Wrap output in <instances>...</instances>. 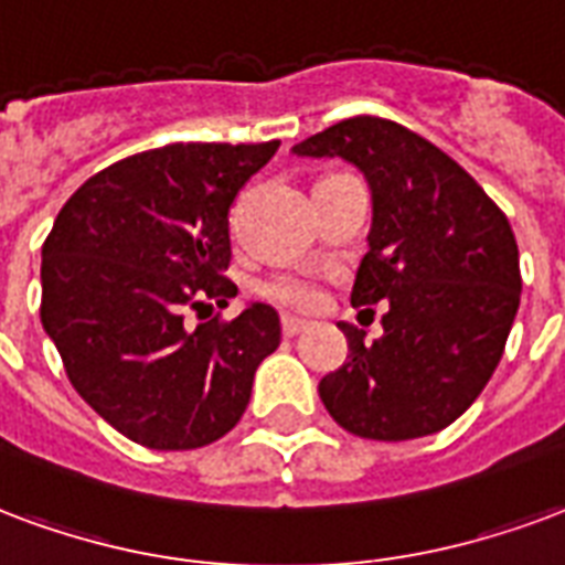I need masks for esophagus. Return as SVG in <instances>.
Segmentation results:
<instances>
[{
  "label": "esophagus",
  "instance_id": "esophagus-1",
  "mask_svg": "<svg viewBox=\"0 0 565 565\" xmlns=\"http://www.w3.org/2000/svg\"><path fill=\"white\" fill-rule=\"evenodd\" d=\"M305 329H308V323H305V320H296V317H284L281 320V332L287 338H296L299 332H305Z\"/></svg>",
  "mask_w": 565,
  "mask_h": 565
}]
</instances>
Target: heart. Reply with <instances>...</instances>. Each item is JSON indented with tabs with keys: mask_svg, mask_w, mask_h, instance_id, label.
Listing matches in <instances>:
<instances>
[{
	"mask_svg": "<svg viewBox=\"0 0 565 565\" xmlns=\"http://www.w3.org/2000/svg\"><path fill=\"white\" fill-rule=\"evenodd\" d=\"M269 296L287 308H296V311H311L320 299L315 284L305 281V278H278L275 284H269Z\"/></svg>",
	"mask_w": 565,
	"mask_h": 565,
	"instance_id": "obj_1",
	"label": "heart"
}]
</instances>
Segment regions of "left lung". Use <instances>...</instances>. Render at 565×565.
<instances>
[{
  "instance_id": "1",
  "label": "left lung",
  "mask_w": 565,
  "mask_h": 565,
  "mask_svg": "<svg viewBox=\"0 0 565 565\" xmlns=\"http://www.w3.org/2000/svg\"><path fill=\"white\" fill-rule=\"evenodd\" d=\"M294 154L341 158L365 177L371 230L350 302H388L374 344L338 323L350 356L320 380L326 411L365 440L443 431L503 356L521 302L515 233L461 164L398 122L353 116Z\"/></svg>"
}]
</instances>
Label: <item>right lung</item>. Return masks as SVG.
I'll list each match as a JSON object with an SVG mask.
<instances>
[{"label": "right lung", "mask_w": 565, "mask_h": 565, "mask_svg": "<svg viewBox=\"0 0 565 565\" xmlns=\"http://www.w3.org/2000/svg\"><path fill=\"white\" fill-rule=\"evenodd\" d=\"M269 143H170L83 182L41 248V323L71 386L104 422L158 452L236 428L254 374L281 344L271 305L185 326V308L236 296L230 206L278 152Z\"/></svg>", "instance_id": "right-lung-1"}]
</instances>
